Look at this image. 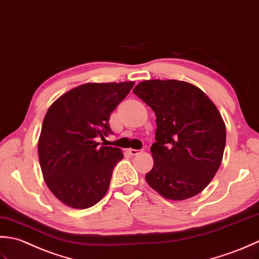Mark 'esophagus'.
Segmentation results:
<instances>
[{"label": "esophagus", "instance_id": "obj_1", "mask_svg": "<svg viewBox=\"0 0 259 259\" xmlns=\"http://www.w3.org/2000/svg\"><path fill=\"white\" fill-rule=\"evenodd\" d=\"M127 152L130 153L131 155H137V154H139V153H141L140 150H134V149H128Z\"/></svg>", "mask_w": 259, "mask_h": 259}]
</instances>
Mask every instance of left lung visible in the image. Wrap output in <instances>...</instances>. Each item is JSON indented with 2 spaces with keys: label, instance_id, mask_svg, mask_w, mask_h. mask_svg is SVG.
<instances>
[{
  "label": "left lung",
  "instance_id": "obj_1",
  "mask_svg": "<svg viewBox=\"0 0 259 259\" xmlns=\"http://www.w3.org/2000/svg\"><path fill=\"white\" fill-rule=\"evenodd\" d=\"M133 93L156 116L151 146L154 165L145 176L162 197L184 200L200 193L223 161L226 126L201 89L180 80H144Z\"/></svg>",
  "mask_w": 259,
  "mask_h": 259
}]
</instances>
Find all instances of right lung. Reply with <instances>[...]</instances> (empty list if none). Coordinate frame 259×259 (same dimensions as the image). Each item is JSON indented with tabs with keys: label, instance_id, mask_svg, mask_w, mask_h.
<instances>
[{
	"label": "right lung",
	"instance_id": "obj_1",
	"mask_svg": "<svg viewBox=\"0 0 259 259\" xmlns=\"http://www.w3.org/2000/svg\"><path fill=\"white\" fill-rule=\"evenodd\" d=\"M133 86V81L85 83L62 95L47 112L38 144L41 170L50 191L68 207H93L106 194L124 154L98 140L113 134L109 116Z\"/></svg>",
	"mask_w": 259,
	"mask_h": 259
}]
</instances>
